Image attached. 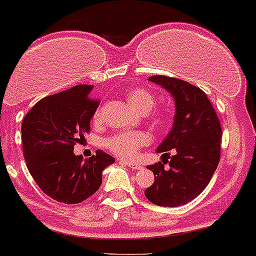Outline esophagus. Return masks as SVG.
Here are the masks:
<instances>
[{
    "mask_svg": "<svg viewBox=\"0 0 256 256\" xmlns=\"http://www.w3.org/2000/svg\"><path fill=\"white\" fill-rule=\"evenodd\" d=\"M120 163H124V164H126L128 167H130L132 170H140V168L142 167V164L141 163H138V162H130V160H120Z\"/></svg>",
    "mask_w": 256,
    "mask_h": 256,
    "instance_id": "1",
    "label": "esophagus"
}]
</instances>
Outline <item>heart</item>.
<instances>
[{
  "label": "heart",
  "instance_id": "heart-1",
  "mask_svg": "<svg viewBox=\"0 0 256 256\" xmlns=\"http://www.w3.org/2000/svg\"><path fill=\"white\" fill-rule=\"evenodd\" d=\"M126 102L141 114L149 112L155 104V98L152 92L145 88H133L126 93ZM101 116V110H97L94 119L98 120ZM162 116L155 114L154 120L159 122ZM150 136L145 132H120L112 134L104 141V145L111 152L119 158L130 159L137 154L140 148L146 146L150 142Z\"/></svg>",
  "mask_w": 256,
  "mask_h": 256
}]
</instances>
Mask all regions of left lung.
Here are the masks:
<instances>
[{"mask_svg":"<svg viewBox=\"0 0 256 256\" xmlns=\"http://www.w3.org/2000/svg\"><path fill=\"white\" fill-rule=\"evenodd\" d=\"M149 80L171 93L176 114L171 132L156 150L164 159L148 166L155 180L145 196L156 206L178 207L193 200L208 185L220 160L222 126L202 89L170 76L154 75Z\"/></svg>","mask_w":256,"mask_h":256,"instance_id":"left-lung-1","label":"left lung"}]
</instances>
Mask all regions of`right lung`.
<instances>
[{
    "label": "right lung",
    "instance_id": "add662e5",
    "mask_svg": "<svg viewBox=\"0 0 256 256\" xmlns=\"http://www.w3.org/2000/svg\"><path fill=\"white\" fill-rule=\"evenodd\" d=\"M93 85H76L37 102L22 123L24 159L34 182L58 202L75 204L100 189L102 171L115 159L97 150L86 160L74 146L90 130L100 102L90 97Z\"/></svg>",
    "mask_w": 256,
    "mask_h": 256
}]
</instances>
